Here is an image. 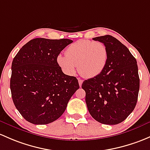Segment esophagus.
Listing matches in <instances>:
<instances>
[{
    "instance_id": "34e87169",
    "label": "esophagus",
    "mask_w": 150,
    "mask_h": 150,
    "mask_svg": "<svg viewBox=\"0 0 150 150\" xmlns=\"http://www.w3.org/2000/svg\"><path fill=\"white\" fill-rule=\"evenodd\" d=\"M78 83H79V86H80V87H81L82 83H83V80H80V79H78Z\"/></svg>"
}]
</instances>
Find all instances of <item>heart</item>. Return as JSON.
<instances>
[{
	"label": "heart",
	"mask_w": 150,
	"mask_h": 150,
	"mask_svg": "<svg viewBox=\"0 0 150 150\" xmlns=\"http://www.w3.org/2000/svg\"><path fill=\"white\" fill-rule=\"evenodd\" d=\"M108 59V49L103 43L79 40L67 47L65 55H58L57 62L66 75H73L78 66L83 76L91 78L103 72Z\"/></svg>",
	"instance_id": "heart-1"
}]
</instances>
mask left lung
I'll use <instances>...</instances> for the list:
<instances>
[{
	"mask_svg": "<svg viewBox=\"0 0 150 150\" xmlns=\"http://www.w3.org/2000/svg\"><path fill=\"white\" fill-rule=\"evenodd\" d=\"M105 45L108 59L103 72L86 80L82 88L90 114L103 124L114 125L125 120L137 102L139 78L134 57L127 47L110 35L93 38Z\"/></svg>",
	"mask_w": 150,
	"mask_h": 150,
	"instance_id": "1",
	"label": "left lung"
}]
</instances>
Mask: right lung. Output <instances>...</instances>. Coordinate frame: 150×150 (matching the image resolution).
<instances>
[{"mask_svg":"<svg viewBox=\"0 0 150 150\" xmlns=\"http://www.w3.org/2000/svg\"><path fill=\"white\" fill-rule=\"evenodd\" d=\"M72 40L36 38L23 45L11 65L10 88L13 101L21 116L34 124L59 119L79 88L75 77L63 73L57 62Z\"/></svg>","mask_w":150,"mask_h":150,"instance_id":"obj_1","label":"right lung"}]
</instances>
